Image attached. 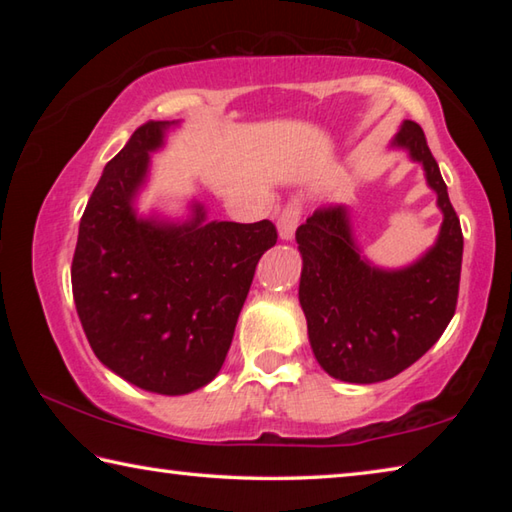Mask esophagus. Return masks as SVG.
<instances>
[{
	"label": "esophagus",
	"instance_id": "34e87169",
	"mask_svg": "<svg viewBox=\"0 0 512 512\" xmlns=\"http://www.w3.org/2000/svg\"><path fill=\"white\" fill-rule=\"evenodd\" d=\"M300 219H302V207L298 203L284 205L280 216H277V230H280V237L282 239H293Z\"/></svg>",
	"mask_w": 512,
	"mask_h": 512
}]
</instances>
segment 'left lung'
I'll use <instances>...</instances> for the list:
<instances>
[{"instance_id": "obj_1", "label": "left lung", "mask_w": 512, "mask_h": 512, "mask_svg": "<svg viewBox=\"0 0 512 512\" xmlns=\"http://www.w3.org/2000/svg\"><path fill=\"white\" fill-rule=\"evenodd\" d=\"M393 144L424 164L445 214L438 244L418 264L393 273L368 266L352 244L343 205L318 207L296 230L302 253L298 296L311 350L325 372L352 384L400 375L443 336L458 302L463 232L438 162L411 119Z\"/></svg>"}]
</instances>
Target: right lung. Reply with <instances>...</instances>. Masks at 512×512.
I'll return each instance as SVG.
<instances>
[{
	"instance_id": "right-lung-1",
	"label": "right lung",
	"mask_w": 512,
	"mask_h": 512,
	"mask_svg": "<svg viewBox=\"0 0 512 512\" xmlns=\"http://www.w3.org/2000/svg\"><path fill=\"white\" fill-rule=\"evenodd\" d=\"M167 121H146L103 169L81 216L72 291L97 359L144 391L185 395L221 370L277 228L137 219L131 201Z\"/></svg>"
}]
</instances>
